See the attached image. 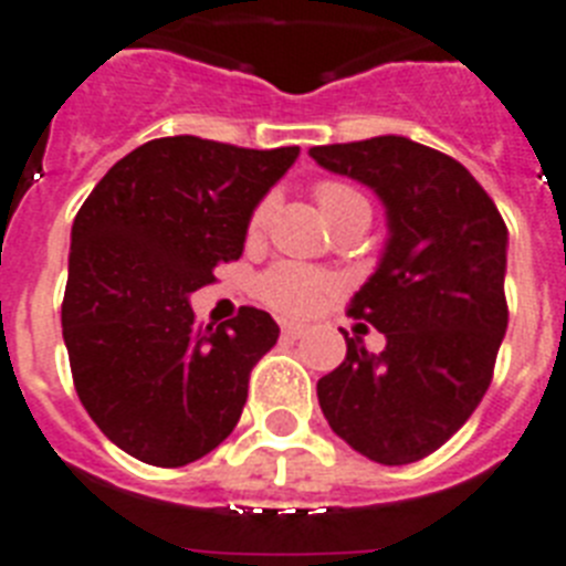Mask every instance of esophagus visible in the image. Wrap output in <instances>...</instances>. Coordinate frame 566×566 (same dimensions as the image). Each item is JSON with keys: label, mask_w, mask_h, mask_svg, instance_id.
Returning <instances> with one entry per match:
<instances>
[{"label": "esophagus", "mask_w": 566, "mask_h": 566, "mask_svg": "<svg viewBox=\"0 0 566 566\" xmlns=\"http://www.w3.org/2000/svg\"><path fill=\"white\" fill-rule=\"evenodd\" d=\"M307 327L298 325V322H282V336L284 339H298V336H305Z\"/></svg>", "instance_id": "obj_1"}]
</instances>
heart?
<instances>
[{
  "instance_id": "1",
  "label": "heart",
  "mask_w": 566,
  "mask_h": 566,
  "mask_svg": "<svg viewBox=\"0 0 566 566\" xmlns=\"http://www.w3.org/2000/svg\"><path fill=\"white\" fill-rule=\"evenodd\" d=\"M313 198H316L327 221L334 224V230H339L342 224H348L354 218H371L368 198L345 180H319L313 187ZM270 212H273L270 198L255 203V210L250 212V221H247V239L255 241L264 235L270 224ZM255 291H259L261 302L273 311L287 313V316H305V313L316 311L325 302L327 293L334 291V279L319 273V270L302 268V264H275L268 273H261Z\"/></svg>"
}]
</instances>
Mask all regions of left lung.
Segmentation results:
<instances>
[{"instance_id": "8db88e82", "label": "left lung", "mask_w": 566, "mask_h": 566, "mask_svg": "<svg viewBox=\"0 0 566 566\" xmlns=\"http://www.w3.org/2000/svg\"><path fill=\"white\" fill-rule=\"evenodd\" d=\"M311 158L371 187L391 232L348 307L386 348L342 331L345 363L316 386L322 415L368 460L406 467L437 452L492 382L510 322L506 224L467 166L408 137L313 146Z\"/></svg>"}]
</instances>
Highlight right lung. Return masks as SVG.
<instances>
[{
    "label": "right lung",
    "mask_w": 566,
    "mask_h": 566,
    "mask_svg": "<svg viewBox=\"0 0 566 566\" xmlns=\"http://www.w3.org/2000/svg\"><path fill=\"white\" fill-rule=\"evenodd\" d=\"M298 146L241 149L192 135L137 146L71 227L63 339L97 429L149 467H187L235 429L250 371L279 339L259 307L201 327L189 293L244 250L247 221Z\"/></svg>",
    "instance_id": "1"
}]
</instances>
